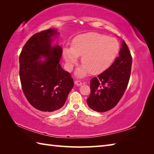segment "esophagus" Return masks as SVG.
Returning <instances> with one entry per match:
<instances>
[{
  "label": "esophagus",
  "instance_id": "1",
  "mask_svg": "<svg viewBox=\"0 0 154 154\" xmlns=\"http://www.w3.org/2000/svg\"><path fill=\"white\" fill-rule=\"evenodd\" d=\"M75 84L77 86H80V85H82V82H81L80 80H75Z\"/></svg>",
  "mask_w": 154,
  "mask_h": 154
}]
</instances>
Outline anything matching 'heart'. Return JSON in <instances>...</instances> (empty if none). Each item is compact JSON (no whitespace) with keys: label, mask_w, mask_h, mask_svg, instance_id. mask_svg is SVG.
<instances>
[{"label":"heart","mask_w":154,"mask_h":154,"mask_svg":"<svg viewBox=\"0 0 154 154\" xmlns=\"http://www.w3.org/2000/svg\"><path fill=\"white\" fill-rule=\"evenodd\" d=\"M120 50L119 42L114 38L96 32H89L75 38L71 48L63 51L67 69L71 70L81 57L82 67L76 73L83 77L88 73L98 74L109 68L115 60Z\"/></svg>","instance_id":"obj_1"}]
</instances>
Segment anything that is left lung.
I'll return each instance as SVG.
<instances>
[{
  "label": "left lung",
  "instance_id": "1",
  "mask_svg": "<svg viewBox=\"0 0 154 154\" xmlns=\"http://www.w3.org/2000/svg\"><path fill=\"white\" fill-rule=\"evenodd\" d=\"M132 63L131 54L123 40L119 57L111 66L91 79V94L87 103L91 109L103 112L116 105L128 85Z\"/></svg>",
  "mask_w": 154,
  "mask_h": 154
}]
</instances>
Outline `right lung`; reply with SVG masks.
Listing matches in <instances>:
<instances>
[{
  "label": "right lung",
  "instance_id": "1",
  "mask_svg": "<svg viewBox=\"0 0 154 154\" xmlns=\"http://www.w3.org/2000/svg\"><path fill=\"white\" fill-rule=\"evenodd\" d=\"M58 34L48 29L34 34L23 47L19 57L22 89L31 105L43 112H54L64 105L74 83L71 74L60 64L62 48L52 47ZM42 57L45 61H39Z\"/></svg>",
  "mask_w": 154,
  "mask_h": 154
}]
</instances>
